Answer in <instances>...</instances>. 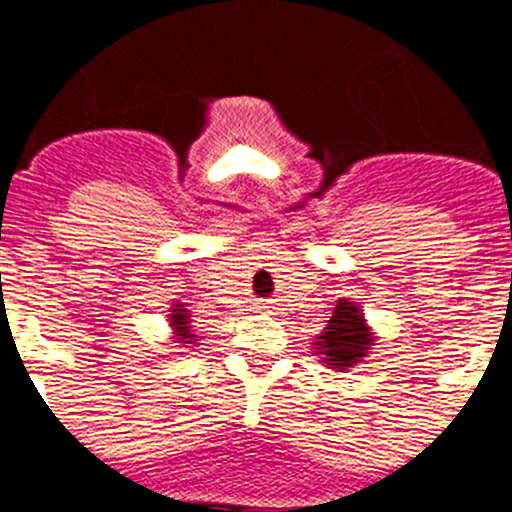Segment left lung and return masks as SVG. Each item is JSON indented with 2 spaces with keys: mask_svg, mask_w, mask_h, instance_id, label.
Wrapping results in <instances>:
<instances>
[{
  "mask_svg": "<svg viewBox=\"0 0 512 512\" xmlns=\"http://www.w3.org/2000/svg\"><path fill=\"white\" fill-rule=\"evenodd\" d=\"M328 323L323 336H318V354L325 356V364L333 366L336 372L359 364V359L366 356V348L372 343L369 328L364 323V312L356 310L354 302L338 300Z\"/></svg>",
  "mask_w": 512,
  "mask_h": 512,
  "instance_id": "1",
  "label": "left lung"
}]
</instances>
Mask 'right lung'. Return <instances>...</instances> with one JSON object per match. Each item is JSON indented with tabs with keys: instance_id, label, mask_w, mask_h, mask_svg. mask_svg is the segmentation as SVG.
<instances>
[{
	"instance_id": "1",
	"label": "right lung",
	"mask_w": 512,
	"mask_h": 512,
	"mask_svg": "<svg viewBox=\"0 0 512 512\" xmlns=\"http://www.w3.org/2000/svg\"><path fill=\"white\" fill-rule=\"evenodd\" d=\"M189 315L187 310H182V307H176V310H171V325H174L176 330H179V341L182 343H192L189 338H194V333H189Z\"/></svg>"
}]
</instances>
